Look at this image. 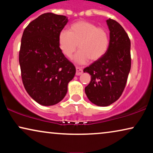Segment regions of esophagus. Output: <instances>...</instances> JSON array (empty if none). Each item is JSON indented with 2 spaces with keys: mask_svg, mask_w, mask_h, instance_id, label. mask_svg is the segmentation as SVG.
I'll return each mask as SVG.
<instances>
[{
  "mask_svg": "<svg viewBox=\"0 0 153 153\" xmlns=\"http://www.w3.org/2000/svg\"><path fill=\"white\" fill-rule=\"evenodd\" d=\"M76 76H79V75H81L83 73V70L82 69H81L80 68H79V67H76Z\"/></svg>",
  "mask_w": 153,
  "mask_h": 153,
  "instance_id": "obj_1",
  "label": "esophagus"
}]
</instances>
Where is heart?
<instances>
[{"label": "heart", "instance_id": "1", "mask_svg": "<svg viewBox=\"0 0 153 153\" xmlns=\"http://www.w3.org/2000/svg\"><path fill=\"white\" fill-rule=\"evenodd\" d=\"M58 45L60 51L68 58L72 57L78 46L79 50L74 60L77 64L84 65L90 59L95 61L105 55L109 45V37L104 28L86 21H79L71 25L69 31H60Z\"/></svg>", "mask_w": 153, "mask_h": 153}]
</instances>
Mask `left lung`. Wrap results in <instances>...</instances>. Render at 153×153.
Listing matches in <instances>:
<instances>
[{
  "mask_svg": "<svg viewBox=\"0 0 153 153\" xmlns=\"http://www.w3.org/2000/svg\"><path fill=\"white\" fill-rule=\"evenodd\" d=\"M110 31L109 45L103 57L83 70L91 75L85 93L92 103L107 106L118 100L126 85L131 68L130 39L116 21L106 20Z\"/></svg>",
  "mask_w": 153,
  "mask_h": 153,
  "instance_id": "obj_1",
  "label": "left lung"
}]
</instances>
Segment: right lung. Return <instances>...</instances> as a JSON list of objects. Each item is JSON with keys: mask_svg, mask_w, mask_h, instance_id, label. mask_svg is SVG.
<instances>
[{"mask_svg": "<svg viewBox=\"0 0 153 153\" xmlns=\"http://www.w3.org/2000/svg\"><path fill=\"white\" fill-rule=\"evenodd\" d=\"M68 22L65 16L48 12L31 22L23 33L19 56L22 81L28 95L41 105L61 101L76 73L58 45V35Z\"/></svg>", "mask_w": 153, "mask_h": 153, "instance_id": "1", "label": "right lung"}]
</instances>
